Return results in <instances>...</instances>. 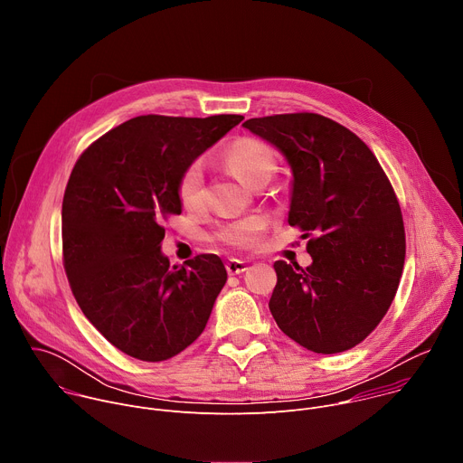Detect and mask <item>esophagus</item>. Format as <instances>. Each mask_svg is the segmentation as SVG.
Segmentation results:
<instances>
[{"label":"esophagus","instance_id":"1","mask_svg":"<svg viewBox=\"0 0 463 463\" xmlns=\"http://www.w3.org/2000/svg\"><path fill=\"white\" fill-rule=\"evenodd\" d=\"M227 273L229 275H240V273H243V271H247V261H243V260H236V258H231L229 261H227Z\"/></svg>","mask_w":463,"mask_h":463}]
</instances>
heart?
<instances>
[{
  "instance_id": "1",
  "label": "heart",
  "mask_w": 463,
  "mask_h": 463,
  "mask_svg": "<svg viewBox=\"0 0 463 463\" xmlns=\"http://www.w3.org/2000/svg\"><path fill=\"white\" fill-rule=\"evenodd\" d=\"M227 163L232 172L247 184L252 186L260 179H269L275 172V159L268 146L256 141H238L227 154ZM179 200L186 209H194L203 202V166L202 163L190 165L179 179ZM266 220L250 216L240 222L223 225L216 238L232 247H250L258 241Z\"/></svg>"
}]
</instances>
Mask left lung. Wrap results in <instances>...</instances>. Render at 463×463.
<instances>
[{
  "label": "left lung",
  "mask_w": 463,
  "mask_h": 463,
  "mask_svg": "<svg viewBox=\"0 0 463 463\" xmlns=\"http://www.w3.org/2000/svg\"><path fill=\"white\" fill-rule=\"evenodd\" d=\"M291 170L288 222L306 234L311 266L275 261L269 309L282 332L315 354L364 341L386 315L405 263V227L393 188L370 148L317 113L249 118Z\"/></svg>",
  "instance_id": "1"
}]
</instances>
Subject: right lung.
<instances>
[{
  "instance_id": "right-lung-1",
  "label": "right lung",
  "mask_w": 463,
  "mask_h": 463,
  "mask_svg": "<svg viewBox=\"0 0 463 463\" xmlns=\"http://www.w3.org/2000/svg\"><path fill=\"white\" fill-rule=\"evenodd\" d=\"M241 120L141 115L95 141L71 172L65 275L86 318L129 357L166 361L203 334L227 269L216 254L172 268L161 222L183 211V172Z\"/></svg>"
}]
</instances>
